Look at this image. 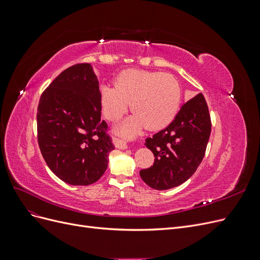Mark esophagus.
Masks as SVG:
<instances>
[{"label":"esophagus","instance_id":"obj_1","mask_svg":"<svg viewBox=\"0 0 260 260\" xmlns=\"http://www.w3.org/2000/svg\"><path fill=\"white\" fill-rule=\"evenodd\" d=\"M114 144L117 148H120V149H127L128 148L127 143H125L124 141H122L120 139H114Z\"/></svg>","mask_w":260,"mask_h":260}]
</instances>
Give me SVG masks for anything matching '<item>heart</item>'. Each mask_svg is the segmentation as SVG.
Segmentation results:
<instances>
[{"label":"heart","instance_id":"1","mask_svg":"<svg viewBox=\"0 0 260 260\" xmlns=\"http://www.w3.org/2000/svg\"><path fill=\"white\" fill-rule=\"evenodd\" d=\"M115 85H102L100 100L104 116L112 121L119 119L131 105L135 115L115 127V132L123 138H135L145 127H166L179 112L182 92L170 75L127 70L116 78Z\"/></svg>","mask_w":260,"mask_h":260}]
</instances>
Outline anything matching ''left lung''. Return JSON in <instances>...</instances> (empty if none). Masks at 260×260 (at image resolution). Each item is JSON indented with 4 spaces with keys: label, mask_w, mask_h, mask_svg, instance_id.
Wrapping results in <instances>:
<instances>
[{
    "label": "left lung",
    "mask_w": 260,
    "mask_h": 260,
    "mask_svg": "<svg viewBox=\"0 0 260 260\" xmlns=\"http://www.w3.org/2000/svg\"><path fill=\"white\" fill-rule=\"evenodd\" d=\"M210 131L208 106L200 93L181 106L168 127L146 139L155 160L152 167L140 171L141 178L158 191L184 183L204 158Z\"/></svg>",
    "instance_id": "obj_1"
}]
</instances>
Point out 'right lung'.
<instances>
[{
	"mask_svg": "<svg viewBox=\"0 0 260 260\" xmlns=\"http://www.w3.org/2000/svg\"><path fill=\"white\" fill-rule=\"evenodd\" d=\"M101 111L91 64L67 68L42 93L37 113L39 146L53 174L68 184L90 185L107 169L115 146Z\"/></svg>",
	"mask_w": 260,
	"mask_h": 260,
	"instance_id": "right-lung-1",
	"label": "right lung"
}]
</instances>
